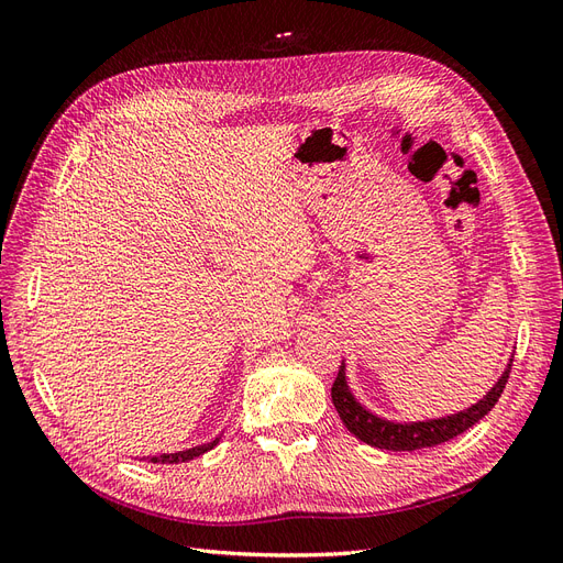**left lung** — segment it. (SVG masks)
I'll list each match as a JSON object with an SVG mask.
<instances>
[{
  "mask_svg": "<svg viewBox=\"0 0 563 563\" xmlns=\"http://www.w3.org/2000/svg\"><path fill=\"white\" fill-rule=\"evenodd\" d=\"M509 371H512V364L507 366L503 373V378L493 385L488 395L476 401L467 411H460L446 418L439 420H424V422H389L378 416L368 413L366 408L352 397V391L345 380V364H340L338 376L331 387V399L340 420L345 422V428L356 437L362 439L364 444L385 449V451H418V449H432L444 444V441L463 434L470 430L472 424L479 422L493 406L498 404L503 389L507 385Z\"/></svg>",
  "mask_w": 563,
  "mask_h": 563,
  "instance_id": "left-lung-1",
  "label": "left lung"
}]
</instances>
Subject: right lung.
<instances>
[{
  "instance_id": "right-lung-1",
  "label": "right lung",
  "mask_w": 563,
  "mask_h": 563,
  "mask_svg": "<svg viewBox=\"0 0 563 563\" xmlns=\"http://www.w3.org/2000/svg\"><path fill=\"white\" fill-rule=\"evenodd\" d=\"M216 444H218V439L209 441V444H203V446L185 449V451H178V453H159V455H150V457H147V463H157V465H178V463H187V460L199 457L201 453L211 451Z\"/></svg>"
}]
</instances>
